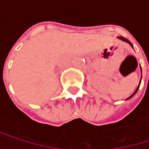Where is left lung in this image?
<instances>
[{
  "mask_svg": "<svg viewBox=\"0 0 149 149\" xmlns=\"http://www.w3.org/2000/svg\"><path fill=\"white\" fill-rule=\"evenodd\" d=\"M118 39H120V40H123V41H125V42H127V43H129L130 45H131V46H132V47H133V45H132V44H131V43L130 42V40H127V39H125L124 37H118ZM138 89H139V86H138V88H137V89L135 90V91H134V93H133V94H132V95H131V96H130V97L129 98H130V97H132L134 96V94H135V93L137 92V91H138ZM129 98H128V99H129Z\"/></svg>",
  "mask_w": 149,
  "mask_h": 149,
  "instance_id": "1",
  "label": "left lung"
}]
</instances>
